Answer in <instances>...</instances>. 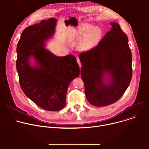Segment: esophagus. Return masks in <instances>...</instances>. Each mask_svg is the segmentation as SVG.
I'll use <instances>...</instances> for the list:
<instances>
[{
    "label": "esophagus",
    "mask_w": 149,
    "mask_h": 149,
    "mask_svg": "<svg viewBox=\"0 0 149 149\" xmlns=\"http://www.w3.org/2000/svg\"><path fill=\"white\" fill-rule=\"evenodd\" d=\"M77 62L78 63V65L79 66L80 68H81V62H80V60H79V58H77Z\"/></svg>",
    "instance_id": "34e87169"
}]
</instances>
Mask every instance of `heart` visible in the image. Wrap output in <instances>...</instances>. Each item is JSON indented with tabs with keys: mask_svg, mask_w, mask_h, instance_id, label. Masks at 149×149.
I'll return each instance as SVG.
<instances>
[{
	"mask_svg": "<svg viewBox=\"0 0 149 149\" xmlns=\"http://www.w3.org/2000/svg\"><path fill=\"white\" fill-rule=\"evenodd\" d=\"M102 35V30L100 27H93L91 24H81L70 31L68 40L72 41L77 38L83 36L78 44V49L81 51H87L98 45Z\"/></svg>",
	"mask_w": 149,
	"mask_h": 149,
	"instance_id": "heart-1",
	"label": "heart"
}]
</instances>
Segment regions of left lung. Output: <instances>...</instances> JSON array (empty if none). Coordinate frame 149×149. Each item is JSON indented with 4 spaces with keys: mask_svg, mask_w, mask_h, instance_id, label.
<instances>
[{
    "mask_svg": "<svg viewBox=\"0 0 149 149\" xmlns=\"http://www.w3.org/2000/svg\"><path fill=\"white\" fill-rule=\"evenodd\" d=\"M110 25L111 29L98 45L79 56L87 100L97 107L118 100L132 78V56L128 37L118 24L111 22Z\"/></svg>",
    "mask_w": 149,
    "mask_h": 149,
    "instance_id": "1",
    "label": "left lung"
}]
</instances>
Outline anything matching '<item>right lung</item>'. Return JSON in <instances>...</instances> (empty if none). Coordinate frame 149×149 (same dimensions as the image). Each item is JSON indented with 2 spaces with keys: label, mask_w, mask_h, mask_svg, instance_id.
I'll use <instances>...</instances> for the list:
<instances>
[{
  "label": "right lung",
  "mask_w": 149,
  "mask_h": 149,
  "mask_svg": "<svg viewBox=\"0 0 149 149\" xmlns=\"http://www.w3.org/2000/svg\"><path fill=\"white\" fill-rule=\"evenodd\" d=\"M56 24V19L50 17L27 27L16 48L21 88L39 107L51 111L65 107L69 85L80 72L74 55L59 56L46 49L47 42L54 36Z\"/></svg>",
  "instance_id": "right-lung-1"
}]
</instances>
